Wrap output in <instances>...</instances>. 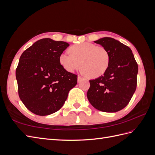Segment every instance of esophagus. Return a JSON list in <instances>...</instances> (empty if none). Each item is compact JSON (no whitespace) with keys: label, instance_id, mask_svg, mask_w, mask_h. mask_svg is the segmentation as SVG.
<instances>
[{"label":"esophagus","instance_id":"34e87169","mask_svg":"<svg viewBox=\"0 0 155 155\" xmlns=\"http://www.w3.org/2000/svg\"><path fill=\"white\" fill-rule=\"evenodd\" d=\"M82 78H83V77H82V76H79V75L78 77V81H79L81 80V79Z\"/></svg>","mask_w":155,"mask_h":155}]
</instances>
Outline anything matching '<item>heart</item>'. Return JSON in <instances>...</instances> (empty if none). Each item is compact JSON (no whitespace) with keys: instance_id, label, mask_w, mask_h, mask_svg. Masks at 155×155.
<instances>
[{"instance_id":"b5f03b06","label":"heart","mask_w":155,"mask_h":155,"mask_svg":"<svg viewBox=\"0 0 155 155\" xmlns=\"http://www.w3.org/2000/svg\"><path fill=\"white\" fill-rule=\"evenodd\" d=\"M70 54L63 51L59 55V63L67 72H73L80 67L81 72L91 78H97L108 69L110 56L101 46L91 43L73 45L70 48Z\"/></svg>"}]
</instances>
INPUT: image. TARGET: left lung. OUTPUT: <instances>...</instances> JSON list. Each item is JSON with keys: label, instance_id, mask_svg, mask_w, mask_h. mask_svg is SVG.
<instances>
[{"label": "left lung", "instance_id": "left-lung-1", "mask_svg": "<svg viewBox=\"0 0 155 155\" xmlns=\"http://www.w3.org/2000/svg\"><path fill=\"white\" fill-rule=\"evenodd\" d=\"M107 50L109 66L103 76L90 80L87 97L95 109L115 112L128 105L137 85L138 64L129 46L111 37L94 41Z\"/></svg>", "mask_w": 155, "mask_h": 155}]
</instances>
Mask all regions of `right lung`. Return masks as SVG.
<instances>
[{
	"mask_svg": "<svg viewBox=\"0 0 155 155\" xmlns=\"http://www.w3.org/2000/svg\"><path fill=\"white\" fill-rule=\"evenodd\" d=\"M69 44L42 39L23 52L16 68L18 96L35 114L49 115L59 110L68 92L76 85L78 76L59 63V55Z\"/></svg>",
	"mask_w": 155,
	"mask_h": 155,
	"instance_id": "1",
	"label": "right lung"
}]
</instances>
